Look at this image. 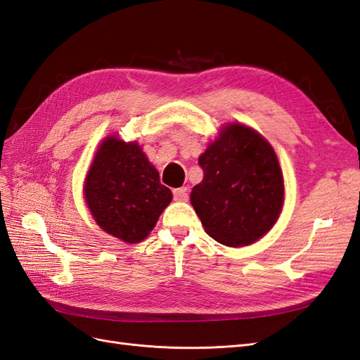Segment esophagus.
I'll list each match as a JSON object with an SVG mask.
<instances>
[{"label":"esophagus","instance_id":"esophagus-1","mask_svg":"<svg viewBox=\"0 0 360 360\" xmlns=\"http://www.w3.org/2000/svg\"><path fill=\"white\" fill-rule=\"evenodd\" d=\"M173 199L178 202H186L188 199V193L186 188H174L173 190Z\"/></svg>","mask_w":360,"mask_h":360}]
</instances>
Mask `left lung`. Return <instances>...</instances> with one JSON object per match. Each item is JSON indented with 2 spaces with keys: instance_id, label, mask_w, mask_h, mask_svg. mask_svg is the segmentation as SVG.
<instances>
[{
  "instance_id": "1",
  "label": "left lung",
  "mask_w": 360,
  "mask_h": 360,
  "mask_svg": "<svg viewBox=\"0 0 360 360\" xmlns=\"http://www.w3.org/2000/svg\"><path fill=\"white\" fill-rule=\"evenodd\" d=\"M204 179L190 202L210 237L226 246L259 240L278 219L284 181L272 146L240 123L222 127L199 156Z\"/></svg>"
}]
</instances>
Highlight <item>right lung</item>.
<instances>
[{
  "mask_svg": "<svg viewBox=\"0 0 360 360\" xmlns=\"http://www.w3.org/2000/svg\"><path fill=\"white\" fill-rule=\"evenodd\" d=\"M85 202L97 225L126 243L150 234L172 191L136 141L110 135L100 144L84 187Z\"/></svg>",
  "mask_w": 360,
  "mask_h": 360,
  "instance_id": "obj_1",
  "label": "right lung"
}]
</instances>
